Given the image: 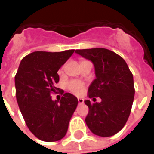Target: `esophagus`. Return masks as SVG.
<instances>
[{
  "label": "esophagus",
  "instance_id": "obj_1",
  "mask_svg": "<svg viewBox=\"0 0 154 154\" xmlns=\"http://www.w3.org/2000/svg\"><path fill=\"white\" fill-rule=\"evenodd\" d=\"M78 103L80 104V105H82V104L84 103V100L82 99V98H78Z\"/></svg>",
  "mask_w": 154,
  "mask_h": 154
}]
</instances>
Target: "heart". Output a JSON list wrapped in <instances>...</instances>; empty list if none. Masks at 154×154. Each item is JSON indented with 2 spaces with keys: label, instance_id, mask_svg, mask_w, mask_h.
Listing matches in <instances>:
<instances>
[{
  "label": "heart",
  "instance_id": "heart-1",
  "mask_svg": "<svg viewBox=\"0 0 154 154\" xmlns=\"http://www.w3.org/2000/svg\"><path fill=\"white\" fill-rule=\"evenodd\" d=\"M67 88L74 94H80L84 89V84L77 82V81H72L67 84Z\"/></svg>",
  "mask_w": 154,
  "mask_h": 154
}]
</instances>
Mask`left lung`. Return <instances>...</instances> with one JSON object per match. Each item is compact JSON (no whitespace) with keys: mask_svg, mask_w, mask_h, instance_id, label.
Wrapping results in <instances>:
<instances>
[{"mask_svg":"<svg viewBox=\"0 0 154 154\" xmlns=\"http://www.w3.org/2000/svg\"><path fill=\"white\" fill-rule=\"evenodd\" d=\"M75 53L93 63L96 79L88 88V97L101 100L94 104L84 101L89 108L85 119L87 127L96 135H114L125 126L131 111L134 97L132 73L122 57L106 48L77 49Z\"/></svg>","mask_w":154,"mask_h":154,"instance_id":"1","label":"left lung"}]
</instances>
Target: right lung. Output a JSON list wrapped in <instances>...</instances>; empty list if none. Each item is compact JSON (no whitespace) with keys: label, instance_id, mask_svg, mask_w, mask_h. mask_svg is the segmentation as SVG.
Listing matches in <instances>:
<instances>
[{"label":"right lung","instance_id":"1","mask_svg":"<svg viewBox=\"0 0 154 154\" xmlns=\"http://www.w3.org/2000/svg\"><path fill=\"white\" fill-rule=\"evenodd\" d=\"M74 51L31 53L22 59L15 75L19 108L29 129L42 141L63 139L77 106V98L72 94L64 93L60 100H53L51 97L59 89L55 87L59 81L57 71Z\"/></svg>","mask_w":154,"mask_h":154}]
</instances>
